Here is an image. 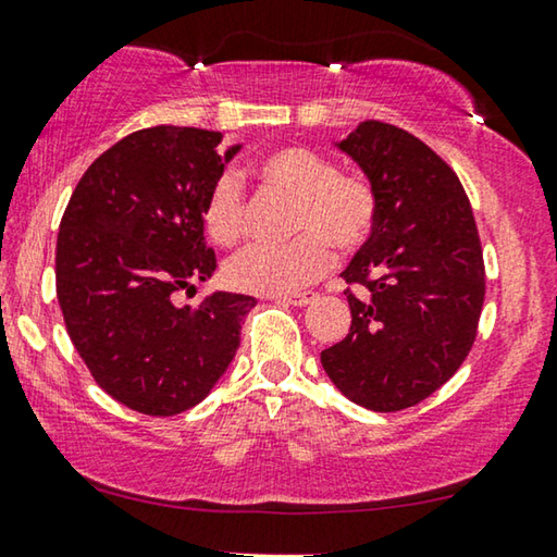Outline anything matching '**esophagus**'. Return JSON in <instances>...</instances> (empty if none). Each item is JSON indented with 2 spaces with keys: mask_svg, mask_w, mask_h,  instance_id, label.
Returning a JSON list of instances; mask_svg holds the SVG:
<instances>
[{
  "mask_svg": "<svg viewBox=\"0 0 557 557\" xmlns=\"http://www.w3.org/2000/svg\"><path fill=\"white\" fill-rule=\"evenodd\" d=\"M277 302H285V305H293V307H307L310 302L318 300V293H312V289H307V293H297V295H282L275 297Z\"/></svg>",
  "mask_w": 557,
  "mask_h": 557,
  "instance_id": "34e87169",
  "label": "esophagus"
}]
</instances>
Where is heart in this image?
<instances>
[{
	"mask_svg": "<svg viewBox=\"0 0 557 557\" xmlns=\"http://www.w3.org/2000/svg\"><path fill=\"white\" fill-rule=\"evenodd\" d=\"M264 187L295 197L287 245H252L227 262V282L243 293L289 295L332 268V250L355 252L375 227L377 199L368 182L337 172L330 157L307 147H280L255 164ZM205 230L218 245L245 235L247 202L235 172H222L207 189Z\"/></svg>",
	"mask_w": 557,
	"mask_h": 557,
	"instance_id": "obj_1",
	"label": "heart"
}]
</instances>
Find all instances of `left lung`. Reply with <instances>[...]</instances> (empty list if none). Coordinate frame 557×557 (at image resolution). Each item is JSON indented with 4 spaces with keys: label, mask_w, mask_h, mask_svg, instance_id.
<instances>
[{
    "label": "left lung",
    "mask_w": 557,
    "mask_h": 557,
    "mask_svg": "<svg viewBox=\"0 0 557 557\" xmlns=\"http://www.w3.org/2000/svg\"><path fill=\"white\" fill-rule=\"evenodd\" d=\"M339 152L370 180L377 218L347 264L352 325L320 352L347 400L375 412L405 410L450 380L475 343L485 264L458 174L410 132L360 122Z\"/></svg>",
    "instance_id": "8db88e82"
}]
</instances>
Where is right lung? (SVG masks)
Masks as SVG:
<instances>
[{
	"mask_svg": "<svg viewBox=\"0 0 557 557\" xmlns=\"http://www.w3.org/2000/svg\"><path fill=\"white\" fill-rule=\"evenodd\" d=\"M195 127L132 132L89 164L57 235V300L97 385L143 414L185 412L225 375L250 295H174L212 277L205 197L243 145Z\"/></svg>",
	"mask_w": 557,
	"mask_h": 557,
	"instance_id": "right-lung-1",
	"label": "right lung"
}]
</instances>
